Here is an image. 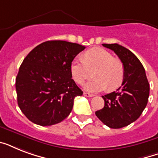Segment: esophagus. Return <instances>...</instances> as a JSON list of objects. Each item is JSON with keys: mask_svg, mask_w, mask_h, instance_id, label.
<instances>
[{"mask_svg": "<svg viewBox=\"0 0 158 158\" xmlns=\"http://www.w3.org/2000/svg\"><path fill=\"white\" fill-rule=\"evenodd\" d=\"M84 96L88 97V98H91V97H94V94H89V93H84Z\"/></svg>", "mask_w": 158, "mask_h": 158, "instance_id": "obj_1", "label": "esophagus"}]
</instances>
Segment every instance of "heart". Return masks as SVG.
<instances>
[{
    "label": "heart",
    "instance_id": "obj_1",
    "mask_svg": "<svg viewBox=\"0 0 158 158\" xmlns=\"http://www.w3.org/2000/svg\"><path fill=\"white\" fill-rule=\"evenodd\" d=\"M89 69L94 70L95 79L84 84V89L90 93L114 90L122 84L125 67L119 59L102 48H93L84 53V60L77 58L70 65L72 78L75 83L83 84L89 75Z\"/></svg>",
    "mask_w": 158,
    "mask_h": 158
}]
</instances>
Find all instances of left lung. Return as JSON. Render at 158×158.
Segmentation results:
<instances>
[{
    "instance_id": "obj_1",
    "label": "left lung",
    "mask_w": 158,
    "mask_h": 158,
    "mask_svg": "<svg viewBox=\"0 0 158 158\" xmlns=\"http://www.w3.org/2000/svg\"><path fill=\"white\" fill-rule=\"evenodd\" d=\"M117 55L125 67L122 84L115 92L104 95L105 105L95 114L112 129L127 126L139 117L149 97V84L142 63L127 48L114 44H102Z\"/></svg>"
}]
</instances>
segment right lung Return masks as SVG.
Masks as SVG:
<instances>
[{
	"mask_svg": "<svg viewBox=\"0 0 158 158\" xmlns=\"http://www.w3.org/2000/svg\"><path fill=\"white\" fill-rule=\"evenodd\" d=\"M84 46L47 41L33 48L21 64L15 79L18 105L28 120L48 126L71 112L75 97L83 92L72 79L70 65Z\"/></svg>",
	"mask_w": 158,
	"mask_h": 158,
	"instance_id": "right-lung-1",
	"label": "right lung"
}]
</instances>
